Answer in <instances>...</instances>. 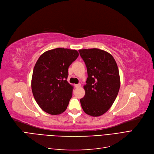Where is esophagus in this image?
<instances>
[{
	"mask_svg": "<svg viewBox=\"0 0 154 154\" xmlns=\"http://www.w3.org/2000/svg\"><path fill=\"white\" fill-rule=\"evenodd\" d=\"M74 86H75V87L76 88H80V87H81V84H75V85H74Z\"/></svg>",
	"mask_w": 154,
	"mask_h": 154,
	"instance_id": "1",
	"label": "esophagus"
}]
</instances>
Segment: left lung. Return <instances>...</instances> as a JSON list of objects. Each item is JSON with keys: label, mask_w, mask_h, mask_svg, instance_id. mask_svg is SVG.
Here are the masks:
<instances>
[{"label": "left lung", "mask_w": 154, "mask_h": 154, "mask_svg": "<svg viewBox=\"0 0 154 154\" xmlns=\"http://www.w3.org/2000/svg\"><path fill=\"white\" fill-rule=\"evenodd\" d=\"M87 67L85 96L80 100L84 112L93 117L104 114L113 105L120 88V76L113 57L97 48L79 50Z\"/></svg>", "instance_id": "left-lung-1"}]
</instances>
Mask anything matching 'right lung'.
<instances>
[{"label":"right lung","instance_id":"obj_1","mask_svg":"<svg viewBox=\"0 0 154 154\" xmlns=\"http://www.w3.org/2000/svg\"><path fill=\"white\" fill-rule=\"evenodd\" d=\"M79 56L77 51L56 48L45 51L33 68L32 90L38 106L51 115L65 111L73 86L66 81L68 67Z\"/></svg>","mask_w":154,"mask_h":154}]
</instances>
